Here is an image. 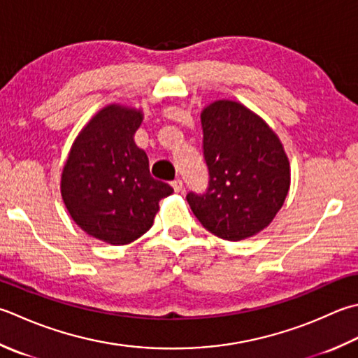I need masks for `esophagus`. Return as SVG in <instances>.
Instances as JSON below:
<instances>
[{
  "mask_svg": "<svg viewBox=\"0 0 358 358\" xmlns=\"http://www.w3.org/2000/svg\"><path fill=\"white\" fill-rule=\"evenodd\" d=\"M171 185H172V187H173V191H175V192H181V191H183V181H181L180 178L173 180Z\"/></svg>",
  "mask_w": 358,
  "mask_h": 358,
  "instance_id": "1",
  "label": "esophagus"
}]
</instances>
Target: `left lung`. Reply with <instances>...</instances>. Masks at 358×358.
Masks as SVG:
<instances>
[{"mask_svg": "<svg viewBox=\"0 0 358 358\" xmlns=\"http://www.w3.org/2000/svg\"><path fill=\"white\" fill-rule=\"evenodd\" d=\"M206 194H187L194 215L209 233L229 242L267 228L290 189V163L281 139L264 119L237 101L219 99L201 110Z\"/></svg>", "mask_w": 358, "mask_h": 358, "instance_id": "obj_1", "label": "left lung"}]
</instances>
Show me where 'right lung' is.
I'll return each instance as SVG.
<instances>
[{
	"instance_id": "add662e5",
	"label": "right lung",
	"mask_w": 358,
	"mask_h": 358,
	"mask_svg": "<svg viewBox=\"0 0 358 358\" xmlns=\"http://www.w3.org/2000/svg\"><path fill=\"white\" fill-rule=\"evenodd\" d=\"M143 110L108 103L83 125L68 153L60 192L76 225L94 239L127 245L145 234L173 189L150 175L135 143Z\"/></svg>"
}]
</instances>
